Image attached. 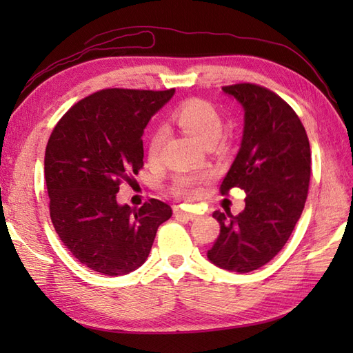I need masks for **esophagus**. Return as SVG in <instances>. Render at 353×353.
Returning <instances> with one entry per match:
<instances>
[{
	"label": "esophagus",
	"mask_w": 353,
	"mask_h": 353,
	"mask_svg": "<svg viewBox=\"0 0 353 353\" xmlns=\"http://www.w3.org/2000/svg\"><path fill=\"white\" fill-rule=\"evenodd\" d=\"M174 214H176V216H179V219H186V220H196L199 216L196 212L185 211V209H182V208H176Z\"/></svg>",
	"instance_id": "esophagus-1"
}]
</instances>
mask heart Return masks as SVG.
I'll return each mask as SVG.
<instances>
[{
  "instance_id": "heart-1",
  "label": "heart",
  "mask_w": 353,
  "mask_h": 353,
  "mask_svg": "<svg viewBox=\"0 0 353 353\" xmlns=\"http://www.w3.org/2000/svg\"><path fill=\"white\" fill-rule=\"evenodd\" d=\"M172 118H174V121L181 129H183L203 145H212L219 139L223 129V119L219 110L209 101L200 99H190L179 104L174 114H172ZM163 139L165 129L163 127H157L148 141L150 157L154 159L159 154ZM200 181L201 179L194 176H177L174 183H172V192L177 197L183 199L197 197L200 192Z\"/></svg>"
}]
</instances>
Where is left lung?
<instances>
[{"instance_id": "left-lung-1", "label": "left lung", "mask_w": 353, "mask_h": 353, "mask_svg": "<svg viewBox=\"0 0 353 353\" xmlns=\"http://www.w3.org/2000/svg\"><path fill=\"white\" fill-rule=\"evenodd\" d=\"M244 108L241 148L220 186L244 190L238 215L215 211L220 235L208 250L216 267L253 272L279 253L301 219L311 177L308 134L290 104L254 83L223 86Z\"/></svg>"}]
</instances>
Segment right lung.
<instances>
[{
    "mask_svg": "<svg viewBox=\"0 0 353 353\" xmlns=\"http://www.w3.org/2000/svg\"><path fill=\"white\" fill-rule=\"evenodd\" d=\"M172 94L174 88L103 89L74 104L51 132L45 182L52 226L94 272L121 276L141 267L157 228L172 215L157 199L138 209L117 201L119 185L144 167L145 125Z\"/></svg>",
    "mask_w": 353,
    "mask_h": 353,
    "instance_id": "obj_1",
    "label": "right lung"
}]
</instances>
